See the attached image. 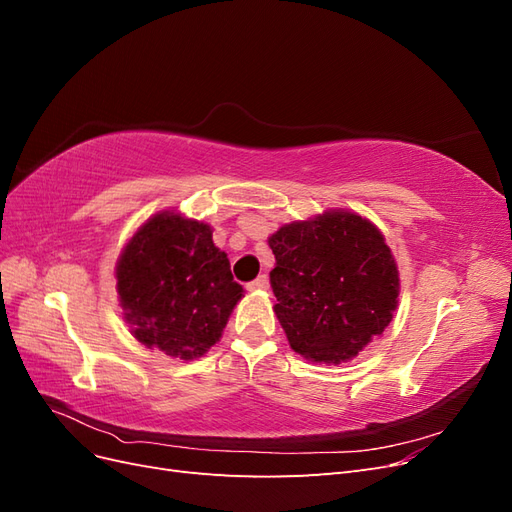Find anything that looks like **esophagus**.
<instances>
[{"mask_svg": "<svg viewBox=\"0 0 512 512\" xmlns=\"http://www.w3.org/2000/svg\"><path fill=\"white\" fill-rule=\"evenodd\" d=\"M247 288H250V290H269V277L267 275H258L254 282L247 284Z\"/></svg>", "mask_w": 512, "mask_h": 512, "instance_id": "esophagus-1", "label": "esophagus"}]
</instances>
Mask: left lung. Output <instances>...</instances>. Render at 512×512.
Wrapping results in <instances>:
<instances>
[{
  "instance_id": "1",
  "label": "left lung",
  "mask_w": 512,
  "mask_h": 512,
  "mask_svg": "<svg viewBox=\"0 0 512 512\" xmlns=\"http://www.w3.org/2000/svg\"><path fill=\"white\" fill-rule=\"evenodd\" d=\"M269 247L273 312L303 359L348 363L389 327L401 290L397 262L363 215L322 211L277 228Z\"/></svg>"
}]
</instances>
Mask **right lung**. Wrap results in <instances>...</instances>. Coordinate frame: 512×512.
<instances>
[{"instance_id":"right-lung-1","label":"right lung","mask_w":512,"mask_h":512,"mask_svg":"<svg viewBox=\"0 0 512 512\" xmlns=\"http://www.w3.org/2000/svg\"><path fill=\"white\" fill-rule=\"evenodd\" d=\"M115 280L130 333L181 361L220 342L243 297L211 224L177 209L153 213L134 230L117 258Z\"/></svg>"}]
</instances>
